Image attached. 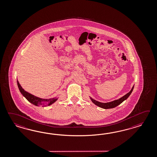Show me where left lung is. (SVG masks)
Returning <instances> with one entry per match:
<instances>
[{
    "mask_svg": "<svg viewBox=\"0 0 157 157\" xmlns=\"http://www.w3.org/2000/svg\"><path fill=\"white\" fill-rule=\"evenodd\" d=\"M134 88V86H133L132 88L131 89L130 92H128V94H126V95L123 96L121 98H120L119 99L115 100L111 102H108V103H101L99 102L98 101H96L95 100L92 99V98L90 97V99L91 100L93 103L95 104L96 105L98 106V107L102 108L104 109H109V108H113L115 107H117V105H119V104L122 103L124 100L127 99L128 98V97L130 96L131 93L133 91Z\"/></svg>",
    "mask_w": 157,
    "mask_h": 157,
    "instance_id": "obj_1",
    "label": "left lung"
}]
</instances>
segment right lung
Returning <instances> with one entry per match:
<instances>
[{
  "instance_id": "right-lung-1",
  "label": "right lung",
  "mask_w": 157,
  "mask_h": 157,
  "mask_svg": "<svg viewBox=\"0 0 157 157\" xmlns=\"http://www.w3.org/2000/svg\"><path fill=\"white\" fill-rule=\"evenodd\" d=\"M17 83L18 87L20 91L21 94L23 95V96H24L28 101L30 103L33 104V105H36V106H42V107H46V106H49L53 104L54 102H56L58 98H51V99H42L38 97H36L35 96L32 95L30 93L27 92L25 91L21 85L20 84L19 81L17 80Z\"/></svg>"
}]
</instances>
